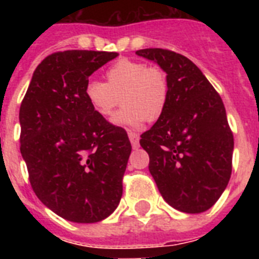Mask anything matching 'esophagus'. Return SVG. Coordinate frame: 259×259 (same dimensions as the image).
I'll return each mask as SVG.
<instances>
[{"mask_svg":"<svg viewBox=\"0 0 259 259\" xmlns=\"http://www.w3.org/2000/svg\"><path fill=\"white\" fill-rule=\"evenodd\" d=\"M129 140L132 142V146L133 148H138L140 145V136L137 133H133V132H129Z\"/></svg>","mask_w":259,"mask_h":259,"instance_id":"esophagus-1","label":"esophagus"}]
</instances>
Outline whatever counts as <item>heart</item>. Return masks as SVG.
<instances>
[{
  "mask_svg": "<svg viewBox=\"0 0 259 259\" xmlns=\"http://www.w3.org/2000/svg\"><path fill=\"white\" fill-rule=\"evenodd\" d=\"M117 125L140 127L145 121L154 122L165 111L169 99V79L162 68L148 66L132 59H119L106 72V83L90 80L84 87V98L91 109Z\"/></svg>",
  "mask_w": 259,
  "mask_h": 259,
  "instance_id": "b5f03b06",
  "label": "heart"
}]
</instances>
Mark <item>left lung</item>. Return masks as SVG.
<instances>
[{"label":"left lung","instance_id":"8db88e82","mask_svg":"<svg viewBox=\"0 0 259 259\" xmlns=\"http://www.w3.org/2000/svg\"><path fill=\"white\" fill-rule=\"evenodd\" d=\"M154 60L169 79L165 111L140 144L149 172L173 208L204 212L221 197L233 170L234 136L221 95L183 55L162 48L136 52Z\"/></svg>","mask_w":259,"mask_h":259}]
</instances>
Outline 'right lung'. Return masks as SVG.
<instances>
[{"mask_svg": "<svg viewBox=\"0 0 259 259\" xmlns=\"http://www.w3.org/2000/svg\"><path fill=\"white\" fill-rule=\"evenodd\" d=\"M117 55L76 50L48 55L20 106V150L32 189L70 222L102 221L121 200L129 137L84 98L90 75Z\"/></svg>", "mask_w": 259, "mask_h": 259, "instance_id": "add662e5", "label": "right lung"}]
</instances>
